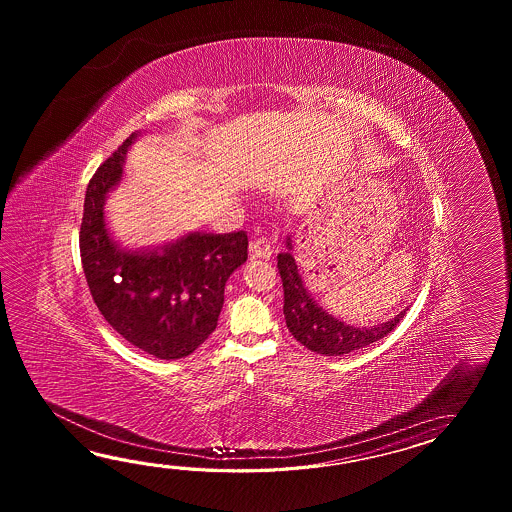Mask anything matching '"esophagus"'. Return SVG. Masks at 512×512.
<instances>
[{"mask_svg":"<svg viewBox=\"0 0 512 512\" xmlns=\"http://www.w3.org/2000/svg\"><path fill=\"white\" fill-rule=\"evenodd\" d=\"M251 256L252 258H263L269 260L272 256V245L263 238H258L251 243Z\"/></svg>","mask_w":512,"mask_h":512,"instance_id":"1","label":"esophagus"}]
</instances>
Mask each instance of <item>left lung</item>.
<instances>
[{
    "mask_svg": "<svg viewBox=\"0 0 512 512\" xmlns=\"http://www.w3.org/2000/svg\"><path fill=\"white\" fill-rule=\"evenodd\" d=\"M285 245L287 251L278 254V271L283 282V315L291 335L305 348L326 357L346 355L381 340L401 322L406 311L373 327L349 326L329 315L305 289L302 274L294 261L293 241L289 236Z\"/></svg>",
    "mask_w": 512,
    "mask_h": 512,
    "instance_id": "8db88e82",
    "label": "left lung"
}]
</instances>
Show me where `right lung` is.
Instances as JSON below:
<instances>
[{
    "instance_id": "obj_1",
    "label": "right lung",
    "mask_w": 512,
    "mask_h": 512,
    "mask_svg": "<svg viewBox=\"0 0 512 512\" xmlns=\"http://www.w3.org/2000/svg\"><path fill=\"white\" fill-rule=\"evenodd\" d=\"M131 133L91 177L80 256L98 311L120 337L157 359H183L218 326L225 283L247 261V234L190 232L155 249L130 251L111 238L104 205L122 179Z\"/></svg>"
}]
</instances>
